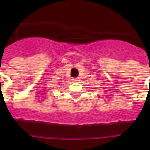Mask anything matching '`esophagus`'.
Segmentation results:
<instances>
[{
	"mask_svg": "<svg viewBox=\"0 0 150 150\" xmlns=\"http://www.w3.org/2000/svg\"><path fill=\"white\" fill-rule=\"evenodd\" d=\"M79 81V79H78V78H75V79H73V82H78Z\"/></svg>",
	"mask_w": 150,
	"mask_h": 150,
	"instance_id": "1",
	"label": "esophagus"
}]
</instances>
